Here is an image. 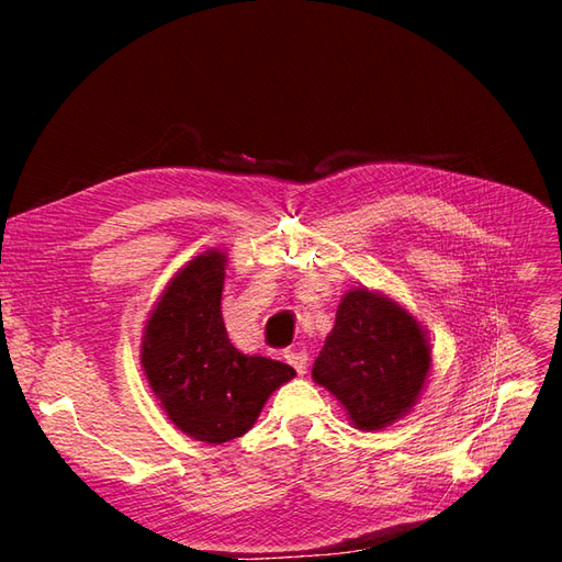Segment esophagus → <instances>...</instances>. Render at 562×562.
Segmentation results:
<instances>
[{
    "label": "esophagus",
    "instance_id": "esophagus-1",
    "mask_svg": "<svg viewBox=\"0 0 562 562\" xmlns=\"http://www.w3.org/2000/svg\"><path fill=\"white\" fill-rule=\"evenodd\" d=\"M285 361L297 370V375H304V372H307V361L310 359H307V351H304V349L285 351Z\"/></svg>",
    "mask_w": 562,
    "mask_h": 562
}]
</instances>
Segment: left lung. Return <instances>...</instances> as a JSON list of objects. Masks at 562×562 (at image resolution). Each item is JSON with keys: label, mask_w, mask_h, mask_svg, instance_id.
Wrapping results in <instances>:
<instances>
[{"label": "left lung", "mask_w": 562, "mask_h": 562, "mask_svg": "<svg viewBox=\"0 0 562 562\" xmlns=\"http://www.w3.org/2000/svg\"><path fill=\"white\" fill-rule=\"evenodd\" d=\"M415 316L380 293L356 288L339 302L312 378L345 405L356 429L378 431L417 403L431 356Z\"/></svg>", "instance_id": "left-lung-1"}]
</instances>
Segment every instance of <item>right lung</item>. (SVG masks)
<instances>
[{"label":"right lung","instance_id":"obj_1","mask_svg":"<svg viewBox=\"0 0 562 562\" xmlns=\"http://www.w3.org/2000/svg\"><path fill=\"white\" fill-rule=\"evenodd\" d=\"M227 258L206 250L166 285L145 326L140 361L168 419L203 443L244 436L295 370L236 349L220 312Z\"/></svg>","mask_w":562,"mask_h":562}]
</instances>
